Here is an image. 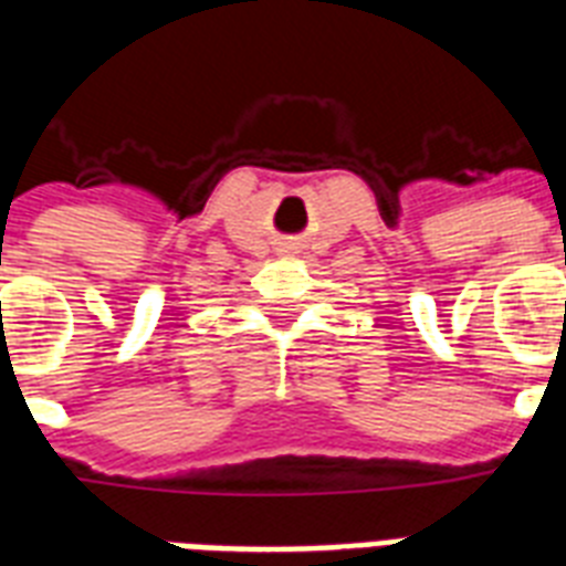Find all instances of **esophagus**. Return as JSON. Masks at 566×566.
Masks as SVG:
<instances>
[{
	"label": "esophagus",
	"mask_w": 566,
	"mask_h": 566,
	"mask_svg": "<svg viewBox=\"0 0 566 566\" xmlns=\"http://www.w3.org/2000/svg\"><path fill=\"white\" fill-rule=\"evenodd\" d=\"M277 251H280V254H292V245H289V242H286V245H280Z\"/></svg>",
	"instance_id": "34e87169"
}]
</instances>
